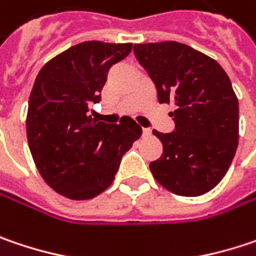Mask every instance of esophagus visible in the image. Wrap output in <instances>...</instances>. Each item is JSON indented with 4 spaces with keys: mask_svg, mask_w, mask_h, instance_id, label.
<instances>
[{
    "mask_svg": "<svg viewBox=\"0 0 256 256\" xmlns=\"http://www.w3.org/2000/svg\"><path fill=\"white\" fill-rule=\"evenodd\" d=\"M142 136L144 137H150L152 136V130L150 128H142Z\"/></svg>",
    "mask_w": 256,
    "mask_h": 256,
    "instance_id": "34e87169",
    "label": "esophagus"
}]
</instances>
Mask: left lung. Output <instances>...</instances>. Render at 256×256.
Masks as SVG:
<instances>
[{
  "mask_svg": "<svg viewBox=\"0 0 256 256\" xmlns=\"http://www.w3.org/2000/svg\"><path fill=\"white\" fill-rule=\"evenodd\" d=\"M138 62L157 88L160 103H174V131H153L163 144L150 163L168 191L198 196L211 191L228 170L239 140V102L226 71L216 60L179 42L134 45Z\"/></svg>",
  "mask_w": 256,
  "mask_h": 256,
  "instance_id": "left-lung-1",
  "label": "left lung"
}]
</instances>
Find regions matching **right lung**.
Instances as JSON below:
<instances>
[{"mask_svg": "<svg viewBox=\"0 0 256 256\" xmlns=\"http://www.w3.org/2000/svg\"><path fill=\"white\" fill-rule=\"evenodd\" d=\"M132 44L98 40L71 46L39 71L28 98L26 132L33 162L46 184L70 200H92L108 190L141 126L131 118L110 125L92 118V103L112 65Z\"/></svg>", "mask_w": 256, "mask_h": 256, "instance_id": "right-lung-1", "label": "right lung"}]
</instances>
